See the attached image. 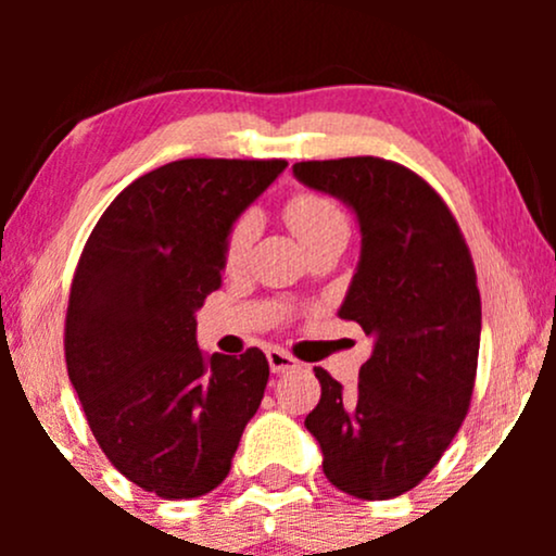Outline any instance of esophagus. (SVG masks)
<instances>
[{
	"label": "esophagus",
	"instance_id": "1",
	"mask_svg": "<svg viewBox=\"0 0 556 556\" xmlns=\"http://www.w3.org/2000/svg\"><path fill=\"white\" fill-rule=\"evenodd\" d=\"M266 358H269L271 374H287V371H295V368H300V363L292 358L290 353H285V350H279V348L266 350Z\"/></svg>",
	"mask_w": 556,
	"mask_h": 556
}]
</instances>
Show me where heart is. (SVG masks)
I'll list each match as a JSON object with an SVG mask.
<instances>
[{
	"label": "heart",
	"instance_id": "b5f03b06",
	"mask_svg": "<svg viewBox=\"0 0 556 556\" xmlns=\"http://www.w3.org/2000/svg\"><path fill=\"white\" fill-rule=\"evenodd\" d=\"M285 219L298 240L303 242L305 251H314L318 245L329 242H348L350 219L342 212L334 198L316 193V190H298L287 198ZM258 238V214L242 212L229 227L225 238V266L229 271L240 269L251 253L253 240Z\"/></svg>",
	"mask_w": 556,
	"mask_h": 556
}]
</instances>
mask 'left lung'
I'll use <instances>...</instances> for the list:
<instances>
[{
	"instance_id": "8db88e82",
	"label": "left lung",
	"mask_w": 556,
	"mask_h": 556,
	"mask_svg": "<svg viewBox=\"0 0 556 556\" xmlns=\"http://www.w3.org/2000/svg\"><path fill=\"white\" fill-rule=\"evenodd\" d=\"M292 172L358 214L361 261L340 318L374 337L350 394L314 368L321 400L305 429L337 489L394 500L431 473L468 416L481 344L473 258L442 195L397 162L348 156Z\"/></svg>"
}]
</instances>
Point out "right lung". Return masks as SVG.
Here are the masks:
<instances>
[{"label":"right lung","instance_id":"right-lung-1","mask_svg":"<svg viewBox=\"0 0 556 556\" xmlns=\"http://www.w3.org/2000/svg\"><path fill=\"white\" fill-rule=\"evenodd\" d=\"M285 167V159L164 164L114 198L80 253L67 376L101 452L162 500L219 486L264 400L266 355L198 350L195 311L219 290L232 222Z\"/></svg>","mask_w":556,"mask_h":556}]
</instances>
